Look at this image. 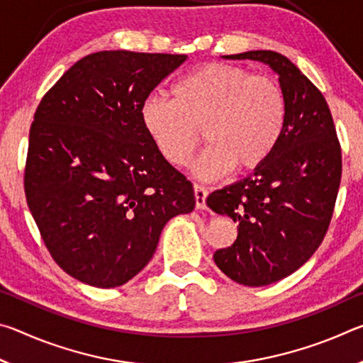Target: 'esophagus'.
Instances as JSON below:
<instances>
[{
  "label": "esophagus",
  "mask_w": 363,
  "mask_h": 363,
  "mask_svg": "<svg viewBox=\"0 0 363 363\" xmlns=\"http://www.w3.org/2000/svg\"><path fill=\"white\" fill-rule=\"evenodd\" d=\"M194 195H195L196 208H199V210H205V208H206V196H208L206 189L203 186H200V184H195Z\"/></svg>",
  "instance_id": "obj_1"
}]
</instances>
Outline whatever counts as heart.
<instances>
[{
	"mask_svg": "<svg viewBox=\"0 0 363 363\" xmlns=\"http://www.w3.org/2000/svg\"><path fill=\"white\" fill-rule=\"evenodd\" d=\"M286 96L274 78L243 67L206 64L174 84L173 97L150 94L140 120L164 160L186 167L201 144L210 147L194 163L200 179H218L259 168L277 149L286 125Z\"/></svg>",
	"mask_w": 363,
	"mask_h": 363,
	"instance_id": "b5f03b06",
	"label": "heart"
}]
</instances>
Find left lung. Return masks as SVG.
I'll return each mask as SVG.
<instances>
[{"label": "left lung", "instance_id": "obj_1", "mask_svg": "<svg viewBox=\"0 0 363 363\" xmlns=\"http://www.w3.org/2000/svg\"><path fill=\"white\" fill-rule=\"evenodd\" d=\"M224 57L267 64L286 96L285 131L272 155L206 199L238 224L235 242L214 253L216 266L237 284L264 286L288 277L320 247L340 190L341 145L323 94L290 59L275 51Z\"/></svg>", "mask_w": 363, "mask_h": 363}]
</instances>
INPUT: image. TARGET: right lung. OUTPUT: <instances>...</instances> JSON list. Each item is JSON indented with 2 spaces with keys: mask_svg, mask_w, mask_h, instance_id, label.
Masks as SVG:
<instances>
[{
  "mask_svg": "<svg viewBox=\"0 0 363 363\" xmlns=\"http://www.w3.org/2000/svg\"><path fill=\"white\" fill-rule=\"evenodd\" d=\"M184 54L101 51L43 96L30 126L27 205L57 266L115 288L143 270L164 224L194 210L192 182L164 160L140 120Z\"/></svg>",
  "mask_w": 363,
  "mask_h": 363,
  "instance_id": "1",
  "label": "right lung"
}]
</instances>
